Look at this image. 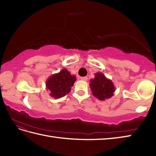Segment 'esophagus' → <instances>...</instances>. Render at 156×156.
I'll use <instances>...</instances> for the list:
<instances>
[{
    "label": "esophagus",
    "mask_w": 156,
    "mask_h": 156,
    "mask_svg": "<svg viewBox=\"0 0 156 156\" xmlns=\"http://www.w3.org/2000/svg\"><path fill=\"white\" fill-rule=\"evenodd\" d=\"M80 79L83 81H87L88 80V78L86 77V76H85V77H81Z\"/></svg>",
    "instance_id": "esophagus-1"
}]
</instances>
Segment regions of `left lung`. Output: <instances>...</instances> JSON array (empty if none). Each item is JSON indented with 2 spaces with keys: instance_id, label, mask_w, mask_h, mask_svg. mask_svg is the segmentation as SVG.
<instances>
[{
  "instance_id": "8db88e82",
  "label": "left lung",
  "mask_w": 156,
  "mask_h": 156,
  "mask_svg": "<svg viewBox=\"0 0 156 156\" xmlns=\"http://www.w3.org/2000/svg\"><path fill=\"white\" fill-rule=\"evenodd\" d=\"M89 86L94 97L100 101L111 98L115 91L113 82L101 72L96 73L94 78L90 80Z\"/></svg>"
}]
</instances>
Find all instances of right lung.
Listing matches in <instances>:
<instances>
[{"instance_id": "1", "label": "right lung", "mask_w": 156, "mask_h": 156, "mask_svg": "<svg viewBox=\"0 0 156 156\" xmlns=\"http://www.w3.org/2000/svg\"><path fill=\"white\" fill-rule=\"evenodd\" d=\"M76 80V76L72 75L67 69L64 68L59 72L49 76L45 83L46 88L50 97L59 98L70 92Z\"/></svg>"}]
</instances>
